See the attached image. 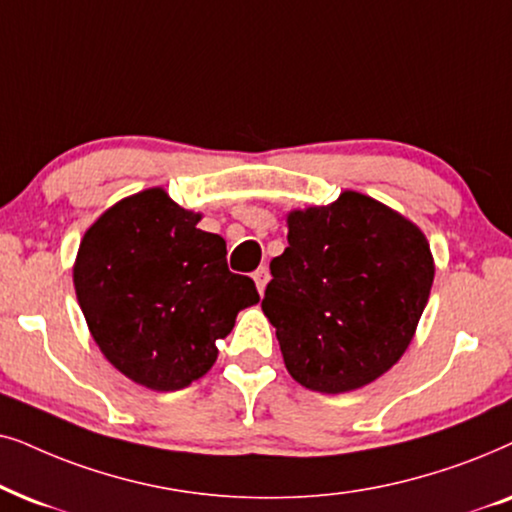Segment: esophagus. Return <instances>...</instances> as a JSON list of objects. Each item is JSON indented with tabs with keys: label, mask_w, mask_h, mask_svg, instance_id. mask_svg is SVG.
I'll return each mask as SVG.
<instances>
[{
	"label": "esophagus",
	"mask_w": 512,
	"mask_h": 512,
	"mask_svg": "<svg viewBox=\"0 0 512 512\" xmlns=\"http://www.w3.org/2000/svg\"><path fill=\"white\" fill-rule=\"evenodd\" d=\"M252 278H255V285H257V290H260V295L264 292V288H267V283H269V269L267 267H260L255 271V274H252Z\"/></svg>",
	"instance_id": "34e87169"
}]
</instances>
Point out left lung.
<instances>
[{"mask_svg": "<svg viewBox=\"0 0 512 512\" xmlns=\"http://www.w3.org/2000/svg\"><path fill=\"white\" fill-rule=\"evenodd\" d=\"M269 269L262 311L292 379L318 393L356 391L398 363L435 274L424 231L358 192L292 210Z\"/></svg>", "mask_w": 512, "mask_h": 512, "instance_id": "1", "label": "left lung"}]
</instances>
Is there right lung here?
Returning a JSON list of instances; mask_svg holds the SVG:
<instances>
[{"label":"right lung","mask_w":512,"mask_h":512,"mask_svg":"<svg viewBox=\"0 0 512 512\" xmlns=\"http://www.w3.org/2000/svg\"><path fill=\"white\" fill-rule=\"evenodd\" d=\"M161 187L105 210L81 238L74 290L105 358L135 384L180 391L217 360V339L260 302L252 278L231 274L222 236Z\"/></svg>","instance_id":"obj_1"}]
</instances>
